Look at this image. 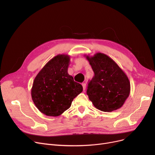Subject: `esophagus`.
I'll return each instance as SVG.
<instances>
[{"mask_svg": "<svg viewBox=\"0 0 155 155\" xmlns=\"http://www.w3.org/2000/svg\"><path fill=\"white\" fill-rule=\"evenodd\" d=\"M82 86H83V90H84V91L85 92V89H86V84H85V83L82 84Z\"/></svg>", "mask_w": 155, "mask_h": 155, "instance_id": "esophagus-1", "label": "esophagus"}]
</instances>
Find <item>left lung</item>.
<instances>
[{
	"mask_svg": "<svg viewBox=\"0 0 155 155\" xmlns=\"http://www.w3.org/2000/svg\"><path fill=\"white\" fill-rule=\"evenodd\" d=\"M87 59L94 72L88 82L87 94L94 106L112 112L123 106L130 94V82L125 73L107 55L97 53Z\"/></svg>",
	"mask_w": 155,
	"mask_h": 155,
	"instance_id": "8db88e82",
	"label": "left lung"
}]
</instances>
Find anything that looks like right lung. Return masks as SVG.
I'll list each match as a JSON object with an SVG mask.
<instances>
[{
    "instance_id": "right-lung-1",
    "label": "right lung",
    "mask_w": 155,
    "mask_h": 155,
    "mask_svg": "<svg viewBox=\"0 0 155 155\" xmlns=\"http://www.w3.org/2000/svg\"><path fill=\"white\" fill-rule=\"evenodd\" d=\"M69 63V56L57 55L45 65L35 78L32 99L38 110L48 116L61 115L83 91L82 85L68 75Z\"/></svg>"
}]
</instances>
